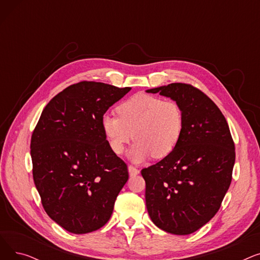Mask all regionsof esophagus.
Here are the masks:
<instances>
[{
	"mask_svg": "<svg viewBox=\"0 0 260 260\" xmlns=\"http://www.w3.org/2000/svg\"><path fill=\"white\" fill-rule=\"evenodd\" d=\"M140 173V171L138 170V169H136L135 167H133V166H128V174H129V176H136V175H138Z\"/></svg>",
	"mask_w": 260,
	"mask_h": 260,
	"instance_id": "obj_1",
	"label": "esophagus"
}]
</instances>
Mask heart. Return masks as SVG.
I'll list each match as a JSON object with an SVG mask.
<instances>
[{"instance_id":"heart-1","label":"heart","mask_w":260,"mask_h":260,"mask_svg":"<svg viewBox=\"0 0 260 260\" xmlns=\"http://www.w3.org/2000/svg\"><path fill=\"white\" fill-rule=\"evenodd\" d=\"M118 117L106 114L101 125L112 151L120 155L133 137L127 157L139 163L151 156L162 159L178 145L183 132V113L173 100L137 93L117 107Z\"/></svg>"}]
</instances>
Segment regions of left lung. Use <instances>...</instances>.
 <instances>
[{
    "mask_svg": "<svg viewBox=\"0 0 260 260\" xmlns=\"http://www.w3.org/2000/svg\"><path fill=\"white\" fill-rule=\"evenodd\" d=\"M146 92L172 99L183 113L178 145L141 171L146 209L159 229L175 235L192 234L220 208L232 181L234 142L220 109L192 85L172 83Z\"/></svg>",
    "mask_w": 260,
    "mask_h": 260,
    "instance_id": "8db88e82",
    "label": "left lung"
}]
</instances>
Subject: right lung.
I'll list each match as a JSON object with an SVG mask.
<instances>
[{"label": "right lung", "instance_id": "add662e5", "mask_svg": "<svg viewBox=\"0 0 260 260\" xmlns=\"http://www.w3.org/2000/svg\"><path fill=\"white\" fill-rule=\"evenodd\" d=\"M131 90L80 82L53 97L31 136L35 185L51 219L74 234L102 228L128 179L109 147L101 120Z\"/></svg>", "mask_w": 260, "mask_h": 260}]
</instances>
